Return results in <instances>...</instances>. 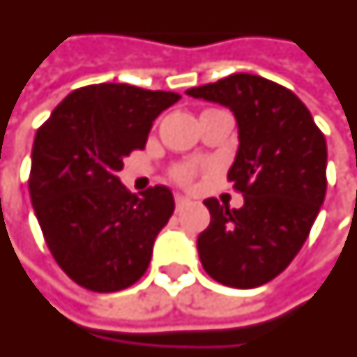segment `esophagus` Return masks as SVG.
<instances>
[{"instance_id":"34e87169","label":"esophagus","mask_w":357,"mask_h":357,"mask_svg":"<svg viewBox=\"0 0 357 357\" xmlns=\"http://www.w3.org/2000/svg\"><path fill=\"white\" fill-rule=\"evenodd\" d=\"M175 202H176V211H182L184 207H186V205L192 204L188 197H184V196H176Z\"/></svg>"}]
</instances>
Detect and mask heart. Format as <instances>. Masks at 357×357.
<instances>
[{
	"label": "heart",
	"instance_id": "obj_1",
	"mask_svg": "<svg viewBox=\"0 0 357 357\" xmlns=\"http://www.w3.org/2000/svg\"><path fill=\"white\" fill-rule=\"evenodd\" d=\"M197 175V167L194 163H178L173 167L171 171V176H173V181L178 182L181 186H190L194 178Z\"/></svg>",
	"mask_w": 357,
	"mask_h": 357
}]
</instances>
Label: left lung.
Segmentation results:
<instances>
[{
	"label": "left lung",
	"mask_w": 357,
	"mask_h": 357,
	"mask_svg": "<svg viewBox=\"0 0 357 357\" xmlns=\"http://www.w3.org/2000/svg\"><path fill=\"white\" fill-rule=\"evenodd\" d=\"M186 95L228 106L239 132L228 181L243 207L205 199L211 222L197 238L199 261L222 285H264L301 251L324 204V132L293 91L261 75L232 74Z\"/></svg>",
	"instance_id": "left-lung-1"
}]
</instances>
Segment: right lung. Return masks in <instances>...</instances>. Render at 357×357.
I'll return each instance as SVG.
<instances>
[{
    "label": "right lung",
    "instance_id": "1",
    "mask_svg": "<svg viewBox=\"0 0 357 357\" xmlns=\"http://www.w3.org/2000/svg\"><path fill=\"white\" fill-rule=\"evenodd\" d=\"M181 98L127 83L72 91L36 132L30 197L49 251L70 280L95 293L131 287L175 211L167 186L135 196L123 158L146 146L152 121Z\"/></svg>",
    "mask_w": 357,
    "mask_h": 357
}]
</instances>
